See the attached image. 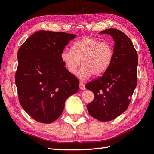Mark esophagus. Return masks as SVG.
I'll return each mask as SVG.
<instances>
[{"label":"esophagus","mask_w":154,"mask_h":154,"mask_svg":"<svg viewBox=\"0 0 154 154\" xmlns=\"http://www.w3.org/2000/svg\"><path fill=\"white\" fill-rule=\"evenodd\" d=\"M79 89H81V90H84V89H85V86L83 83H79Z\"/></svg>","instance_id":"obj_1"}]
</instances>
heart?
I'll list each match as a JSON object with an SVG mask.
<instances>
[{
    "label": "heart",
    "mask_w": 154,
    "mask_h": 154,
    "mask_svg": "<svg viewBox=\"0 0 154 154\" xmlns=\"http://www.w3.org/2000/svg\"><path fill=\"white\" fill-rule=\"evenodd\" d=\"M113 56L114 48L110 42L85 36L73 43L72 50L64 49L60 59L71 74H74L82 63L77 76L85 80L92 75L99 76L104 73L110 66Z\"/></svg>",
    "instance_id": "heart-1"
}]
</instances>
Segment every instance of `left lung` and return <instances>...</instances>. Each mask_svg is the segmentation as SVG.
<instances>
[{"label": "left lung", "mask_w": 154, "mask_h": 154, "mask_svg": "<svg viewBox=\"0 0 154 154\" xmlns=\"http://www.w3.org/2000/svg\"><path fill=\"white\" fill-rule=\"evenodd\" d=\"M99 33L113 38L114 56L104 73L85 85L95 96L87 108L94 118L106 122L121 115L129 105L137 83L138 55L130 38L121 31L110 28Z\"/></svg>", "instance_id": "8db88e82"}]
</instances>
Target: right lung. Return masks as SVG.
Returning <instances> with one entry per match:
<instances>
[{
	"label": "right lung",
	"instance_id": "obj_1",
	"mask_svg": "<svg viewBox=\"0 0 154 154\" xmlns=\"http://www.w3.org/2000/svg\"><path fill=\"white\" fill-rule=\"evenodd\" d=\"M76 35L38 31L17 52L15 84L23 110L36 121L51 123L62 114L66 100L77 93L79 83L66 71L60 53Z\"/></svg>",
	"mask_w": 154,
	"mask_h": 154
}]
</instances>
